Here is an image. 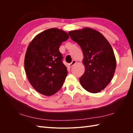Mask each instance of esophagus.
<instances>
[{
	"label": "esophagus",
	"instance_id": "obj_1",
	"mask_svg": "<svg viewBox=\"0 0 133 133\" xmlns=\"http://www.w3.org/2000/svg\"><path fill=\"white\" fill-rule=\"evenodd\" d=\"M76 63V60H73V61H72V62L70 64V65H69V66H70V67H71L72 66H73L74 64H75Z\"/></svg>",
	"mask_w": 133,
	"mask_h": 133
}]
</instances>
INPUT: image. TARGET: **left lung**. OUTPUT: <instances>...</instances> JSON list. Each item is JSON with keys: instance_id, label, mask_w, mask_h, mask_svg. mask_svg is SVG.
<instances>
[{"instance_id": "1", "label": "left lung", "mask_w": 133, "mask_h": 133, "mask_svg": "<svg viewBox=\"0 0 133 133\" xmlns=\"http://www.w3.org/2000/svg\"><path fill=\"white\" fill-rule=\"evenodd\" d=\"M68 34L83 53L85 69L79 79L82 86L92 93L103 90L113 77L116 66L110 44L102 34L89 28L70 31Z\"/></svg>"}]
</instances>
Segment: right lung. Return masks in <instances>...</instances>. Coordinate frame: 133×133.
<instances>
[{"label": "right lung", "mask_w": 133, "mask_h": 133, "mask_svg": "<svg viewBox=\"0 0 133 133\" xmlns=\"http://www.w3.org/2000/svg\"><path fill=\"white\" fill-rule=\"evenodd\" d=\"M68 39L66 32L51 28L38 34L28 46L24 59L25 73L39 93L50 96L62 87L68 71L59 48Z\"/></svg>", "instance_id": "add662e5"}]
</instances>
